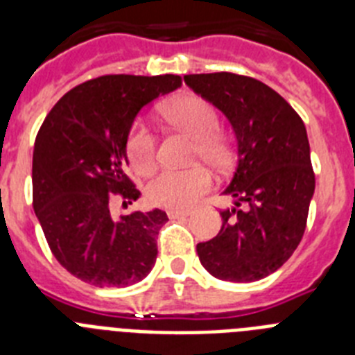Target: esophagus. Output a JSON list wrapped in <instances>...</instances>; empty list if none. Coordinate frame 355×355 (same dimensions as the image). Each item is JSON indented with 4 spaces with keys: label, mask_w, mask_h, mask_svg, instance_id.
Listing matches in <instances>:
<instances>
[{
    "label": "esophagus",
    "mask_w": 355,
    "mask_h": 355,
    "mask_svg": "<svg viewBox=\"0 0 355 355\" xmlns=\"http://www.w3.org/2000/svg\"><path fill=\"white\" fill-rule=\"evenodd\" d=\"M167 215L168 218H181V216L190 215V211H188V209H168Z\"/></svg>",
    "instance_id": "obj_1"
}]
</instances>
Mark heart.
<instances>
[{
    "label": "heart",
    "instance_id": "b5f03b06",
    "mask_svg": "<svg viewBox=\"0 0 355 355\" xmlns=\"http://www.w3.org/2000/svg\"><path fill=\"white\" fill-rule=\"evenodd\" d=\"M172 124L193 137V158L220 165L225 159V144L218 135L220 117L215 106L205 97L184 96L163 108ZM126 156L131 168L147 174L156 162V139L144 121L131 126L126 139ZM213 184L208 168L193 165L190 168H163L149 180L146 197L150 205L168 209H183L192 206L205 196Z\"/></svg>",
    "mask_w": 355,
    "mask_h": 355
}]
</instances>
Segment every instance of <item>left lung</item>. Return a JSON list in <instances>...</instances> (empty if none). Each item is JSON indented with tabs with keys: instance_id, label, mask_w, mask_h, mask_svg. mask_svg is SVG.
Masks as SVG:
<instances>
[{
	"instance_id": "obj_1",
	"label": "left lung",
	"mask_w": 355,
	"mask_h": 355,
	"mask_svg": "<svg viewBox=\"0 0 355 355\" xmlns=\"http://www.w3.org/2000/svg\"><path fill=\"white\" fill-rule=\"evenodd\" d=\"M184 81L224 112L238 140L236 171L224 190L236 206L220 211V231L197 243V254L213 277L259 281L290 259L306 231L315 192L306 126L284 97L250 76L209 72Z\"/></svg>"
}]
</instances>
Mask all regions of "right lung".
<instances>
[{
    "label": "right lung",
    "mask_w": 355,
    "mask_h": 355,
    "mask_svg": "<svg viewBox=\"0 0 355 355\" xmlns=\"http://www.w3.org/2000/svg\"><path fill=\"white\" fill-rule=\"evenodd\" d=\"M181 83L175 74H106L69 90L44 119L33 149V209L53 256L85 283L131 286L155 266L167 213L133 211L115 220L110 206L140 196L126 174L135 117Z\"/></svg>",
    "instance_id": "1"
}]
</instances>
